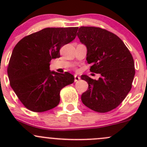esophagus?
<instances>
[{
	"instance_id": "esophagus-1",
	"label": "esophagus",
	"mask_w": 147,
	"mask_h": 147,
	"mask_svg": "<svg viewBox=\"0 0 147 147\" xmlns=\"http://www.w3.org/2000/svg\"><path fill=\"white\" fill-rule=\"evenodd\" d=\"M79 80H80V77L77 75H75V82H78Z\"/></svg>"
}]
</instances>
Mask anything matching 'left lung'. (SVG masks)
<instances>
[{"mask_svg":"<svg viewBox=\"0 0 147 147\" xmlns=\"http://www.w3.org/2000/svg\"><path fill=\"white\" fill-rule=\"evenodd\" d=\"M86 47L90 70L101 77L91 79L83 75L88 89L82 95L83 104L99 113L115 109L131 90L135 76L134 61L129 49L117 35L95 27H81L77 32Z\"/></svg>","mask_w":147,"mask_h":147,"instance_id":"8db88e82","label":"left lung"}]
</instances>
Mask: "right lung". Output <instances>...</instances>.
<instances>
[{"label": "right lung", "mask_w": 147, "mask_h": 147, "mask_svg": "<svg viewBox=\"0 0 147 147\" xmlns=\"http://www.w3.org/2000/svg\"><path fill=\"white\" fill-rule=\"evenodd\" d=\"M78 28H48L24 37L14 47L7 68L10 86L22 104L34 112H44L59 104L60 91L74 76L50 70V61L75 38Z\"/></svg>", "instance_id": "obj_1"}]
</instances>
